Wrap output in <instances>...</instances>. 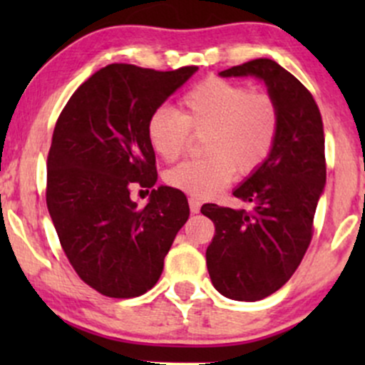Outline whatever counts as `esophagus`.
Instances as JSON below:
<instances>
[{
    "mask_svg": "<svg viewBox=\"0 0 365 365\" xmlns=\"http://www.w3.org/2000/svg\"><path fill=\"white\" fill-rule=\"evenodd\" d=\"M188 206H190V211L194 212V215H197V212L200 211V202L197 199H194V197H190V199H188Z\"/></svg>",
    "mask_w": 365,
    "mask_h": 365,
    "instance_id": "34e87169",
    "label": "esophagus"
}]
</instances>
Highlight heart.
Instances as JSON below:
<instances>
[{
  "label": "heart",
  "mask_w": 365,
  "mask_h": 365,
  "mask_svg": "<svg viewBox=\"0 0 365 365\" xmlns=\"http://www.w3.org/2000/svg\"><path fill=\"white\" fill-rule=\"evenodd\" d=\"M279 130L278 106L267 94L206 78L180 99V115L158 108L148 120L150 149L165 161L182 156L194 135H203L207 158L185 161L166 173V183L195 199H209L238 175L254 173L269 158Z\"/></svg>",
  "instance_id": "obj_1"
}]
</instances>
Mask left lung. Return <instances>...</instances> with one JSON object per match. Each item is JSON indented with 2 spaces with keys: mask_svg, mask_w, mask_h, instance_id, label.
Listing matches in <instances>:
<instances>
[{
  "mask_svg": "<svg viewBox=\"0 0 365 365\" xmlns=\"http://www.w3.org/2000/svg\"><path fill=\"white\" fill-rule=\"evenodd\" d=\"M220 77L264 82L279 113L269 158L233 190L247 209L204 204L216 233L206 250L211 282L221 295L255 302L283 287L302 261L326 185L324 132L312 94L273 60H252Z\"/></svg>",
  "mask_w": 365,
  "mask_h": 365,
  "instance_id": "left-lung-1",
  "label": "left lung"
}]
</instances>
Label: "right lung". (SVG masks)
<instances>
[{
  "mask_svg": "<svg viewBox=\"0 0 365 365\" xmlns=\"http://www.w3.org/2000/svg\"><path fill=\"white\" fill-rule=\"evenodd\" d=\"M197 70L156 72L113 63L73 92L56 121L48 211L73 269L103 295L132 299L150 290L190 215L177 188L159 185L139 207L130 185H156L148 120Z\"/></svg>",
  "mask_w": 365,
  "mask_h": 365,
  "instance_id": "right-lung-1",
  "label": "right lung"
}]
</instances>
